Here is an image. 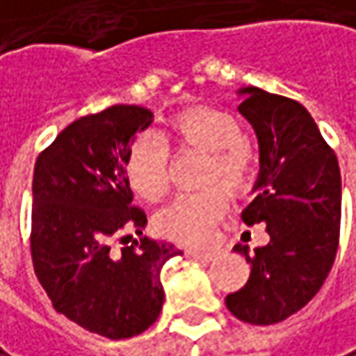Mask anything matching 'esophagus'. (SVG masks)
I'll return each mask as SVG.
<instances>
[{"instance_id": "34e87169", "label": "esophagus", "mask_w": 356, "mask_h": 356, "mask_svg": "<svg viewBox=\"0 0 356 356\" xmlns=\"http://www.w3.org/2000/svg\"><path fill=\"white\" fill-rule=\"evenodd\" d=\"M187 254L191 259H200V261H211L216 257V250H197V248H189Z\"/></svg>"}]
</instances>
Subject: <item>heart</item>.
Listing matches in <instances>:
<instances>
[{
	"label": "heart",
	"mask_w": 356,
	"mask_h": 356,
	"mask_svg": "<svg viewBox=\"0 0 356 356\" xmlns=\"http://www.w3.org/2000/svg\"><path fill=\"white\" fill-rule=\"evenodd\" d=\"M241 122L232 113L195 106L177 112L167 126L165 143L208 154L202 193L183 195L156 216L163 236L181 244H208L213 228L228 210V195L244 193L257 171L250 146L243 140ZM126 175L132 189L146 200L159 202L169 187V150L161 140L143 134L128 148Z\"/></svg>",
	"instance_id": "b5f03b06"
}]
</instances>
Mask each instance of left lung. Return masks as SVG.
Listing matches in <instances>:
<instances>
[{
    "label": "left lung",
    "mask_w": 356,
    "mask_h": 356,
    "mask_svg": "<svg viewBox=\"0 0 356 356\" xmlns=\"http://www.w3.org/2000/svg\"><path fill=\"white\" fill-rule=\"evenodd\" d=\"M238 112L259 140L261 171L244 224H267L269 243L234 250L250 263L243 289L226 296L243 322L269 326L300 312L320 291L337 257L340 236L339 159L314 118L296 99L259 87L238 91Z\"/></svg>",
    "instance_id": "8db88e82"
}]
</instances>
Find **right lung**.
<instances>
[{
    "label": "right lung",
    "instance_id": "1",
    "mask_svg": "<svg viewBox=\"0 0 356 356\" xmlns=\"http://www.w3.org/2000/svg\"><path fill=\"white\" fill-rule=\"evenodd\" d=\"M150 124L152 112L140 106L83 115L34 167V273L58 314L112 340L136 337L156 322L165 302L161 269L183 254L143 236L146 213L132 206L126 156L134 134Z\"/></svg>",
    "mask_w": 356,
    "mask_h": 356
}]
</instances>
